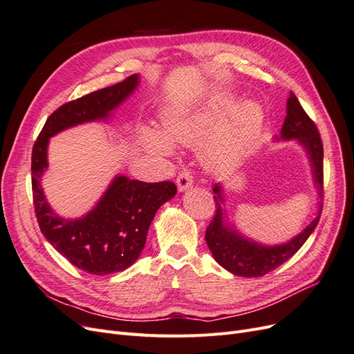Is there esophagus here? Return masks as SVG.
<instances>
[{"label":"esophagus","instance_id":"esophagus-1","mask_svg":"<svg viewBox=\"0 0 354 354\" xmlns=\"http://www.w3.org/2000/svg\"><path fill=\"white\" fill-rule=\"evenodd\" d=\"M194 185V177H192L190 171L185 169L183 173H180L177 177V189L178 192H186L189 187Z\"/></svg>","mask_w":354,"mask_h":354}]
</instances>
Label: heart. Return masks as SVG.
<instances>
[{
    "label": "heart",
    "mask_w": 354,
    "mask_h": 354,
    "mask_svg": "<svg viewBox=\"0 0 354 354\" xmlns=\"http://www.w3.org/2000/svg\"><path fill=\"white\" fill-rule=\"evenodd\" d=\"M233 106L232 99H224L201 108H171L162 116V131L145 127L142 142L149 151L171 155L173 142L190 146L209 135L201 146L202 160L209 167L226 165L246 151L264 122V111L259 102L246 100L234 111Z\"/></svg>",
    "instance_id": "1"
}]
</instances>
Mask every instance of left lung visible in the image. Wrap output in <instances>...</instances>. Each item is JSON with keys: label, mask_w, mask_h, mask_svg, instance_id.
I'll use <instances>...</instances> for the list:
<instances>
[{"label": "left lung", "mask_w": 354, "mask_h": 354, "mask_svg": "<svg viewBox=\"0 0 354 354\" xmlns=\"http://www.w3.org/2000/svg\"><path fill=\"white\" fill-rule=\"evenodd\" d=\"M276 142L294 140L304 149L310 168H312L313 183L317 190V216L292 239L277 245H264L257 242L238 230L229 221L226 199H224L223 183H216L212 187L216 201V216L207 229L205 241L208 248L221 267L227 272L243 277H260L286 260L301 248L310 234L316 229L320 212H322V190H324V146L315 122L299 104L295 94L291 93L286 99V116L281 134L274 137Z\"/></svg>", "instance_id": "1"}]
</instances>
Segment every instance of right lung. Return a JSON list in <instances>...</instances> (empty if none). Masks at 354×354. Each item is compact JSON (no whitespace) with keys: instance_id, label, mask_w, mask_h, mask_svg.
<instances>
[{"instance_id":"right-lung-1","label":"right lung","mask_w":354,"mask_h":354,"mask_svg":"<svg viewBox=\"0 0 354 354\" xmlns=\"http://www.w3.org/2000/svg\"><path fill=\"white\" fill-rule=\"evenodd\" d=\"M138 84L140 77L134 73L60 106L48 116L32 149V194L39 229L65 259L90 274H111L134 264L156 211L174 198L177 187L171 181L145 183L118 174L91 211L78 218H65L51 208L41 186L48 168L50 137L85 122L108 121Z\"/></svg>"}]
</instances>
